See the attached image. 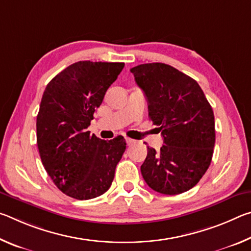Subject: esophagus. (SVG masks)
Listing matches in <instances>:
<instances>
[{
    "label": "esophagus",
    "mask_w": 251,
    "mask_h": 251,
    "mask_svg": "<svg viewBox=\"0 0 251 251\" xmlns=\"http://www.w3.org/2000/svg\"><path fill=\"white\" fill-rule=\"evenodd\" d=\"M126 143H127V145H128V146H131V145H134V144H136V141H135V139H131V138H126Z\"/></svg>",
    "instance_id": "1"
}]
</instances>
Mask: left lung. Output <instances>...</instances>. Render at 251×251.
<instances>
[{"label":"left lung","instance_id":"obj_1","mask_svg":"<svg viewBox=\"0 0 251 251\" xmlns=\"http://www.w3.org/2000/svg\"><path fill=\"white\" fill-rule=\"evenodd\" d=\"M130 72L165 143L159 151L147 147L143 178L157 193H185L197 185L211 163L216 139L211 106L196 80L171 65L148 63Z\"/></svg>","mask_w":251,"mask_h":251}]
</instances>
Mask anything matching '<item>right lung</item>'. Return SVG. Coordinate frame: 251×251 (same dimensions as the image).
Returning a JSON list of instances; mask_svg holds the SVG:
<instances>
[{"label": "right lung", "instance_id": "obj_1", "mask_svg": "<svg viewBox=\"0 0 251 251\" xmlns=\"http://www.w3.org/2000/svg\"><path fill=\"white\" fill-rule=\"evenodd\" d=\"M124 63L79 61L50 80L36 118L46 173L61 192L78 201L107 192L126 150L123 136L103 141L87 127Z\"/></svg>", "mask_w": 251, "mask_h": 251}]
</instances>
